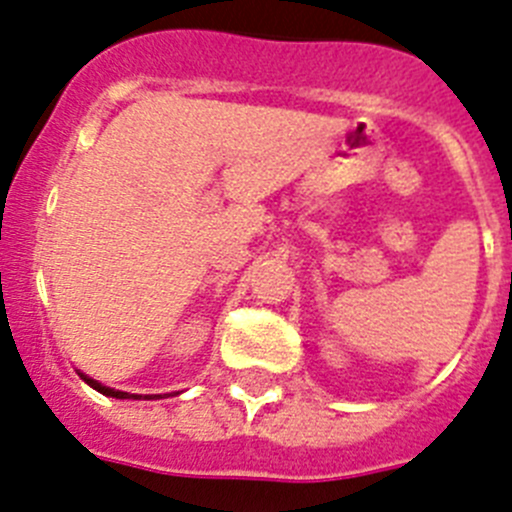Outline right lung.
Instances as JSON below:
<instances>
[{
	"label": "right lung",
	"mask_w": 512,
	"mask_h": 512,
	"mask_svg": "<svg viewBox=\"0 0 512 512\" xmlns=\"http://www.w3.org/2000/svg\"><path fill=\"white\" fill-rule=\"evenodd\" d=\"M84 377V382H89L91 388L94 390H99L101 395H109V398H135V400H140L142 395H130V393H122V390H114V388H107V385H101V382H96V380H91V377H86V375H81ZM147 400H153V398H163V395H145Z\"/></svg>",
	"instance_id": "1"
}]
</instances>
